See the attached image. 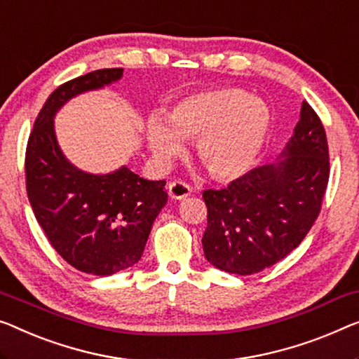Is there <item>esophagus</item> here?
<instances>
[{
	"label": "esophagus",
	"instance_id": "esophagus-1",
	"mask_svg": "<svg viewBox=\"0 0 359 359\" xmlns=\"http://www.w3.org/2000/svg\"><path fill=\"white\" fill-rule=\"evenodd\" d=\"M168 190H169V196L172 198V200H184V198L190 196V194H191L190 185L185 184V182H182V180L170 182Z\"/></svg>",
	"mask_w": 359,
	"mask_h": 359
}]
</instances>
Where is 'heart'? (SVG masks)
<instances>
[{"mask_svg": "<svg viewBox=\"0 0 359 359\" xmlns=\"http://www.w3.org/2000/svg\"><path fill=\"white\" fill-rule=\"evenodd\" d=\"M147 121V140L154 156L169 161L195 140V154L214 179L232 180L255 164L263 149L271 114L263 100L242 88L203 90L177 101L168 112Z\"/></svg>", "mask_w": 359, "mask_h": 359, "instance_id": "heart-1", "label": "heart"}]
</instances>
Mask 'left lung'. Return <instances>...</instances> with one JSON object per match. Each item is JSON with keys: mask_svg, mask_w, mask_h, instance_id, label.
Wrapping results in <instances>:
<instances>
[{"mask_svg": "<svg viewBox=\"0 0 359 359\" xmlns=\"http://www.w3.org/2000/svg\"><path fill=\"white\" fill-rule=\"evenodd\" d=\"M279 158L227 189L203 191V251L217 269L251 276L274 266L303 242L318 219L329 182V147L323 122L306 101Z\"/></svg>", "mask_w": 359, "mask_h": 359, "instance_id": "1", "label": "left lung"}]
</instances>
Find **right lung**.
Wrapping results in <instances>:
<instances>
[{
	"label": "right lung",
	"instance_id": "right-lung-1",
	"mask_svg": "<svg viewBox=\"0 0 359 359\" xmlns=\"http://www.w3.org/2000/svg\"><path fill=\"white\" fill-rule=\"evenodd\" d=\"M124 69H100L53 92L36 116L25 151L27 195L51 247L76 269L111 276L138 263L154 219L168 203L164 180H147L122 165L88 174L67 161L55 116L69 100L117 82Z\"/></svg>",
	"mask_w": 359,
	"mask_h": 359
}]
</instances>
